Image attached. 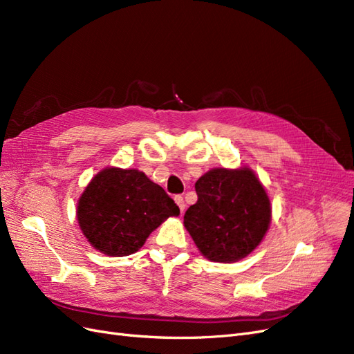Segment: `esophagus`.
<instances>
[{
	"label": "esophagus",
	"instance_id": "1",
	"mask_svg": "<svg viewBox=\"0 0 354 354\" xmlns=\"http://www.w3.org/2000/svg\"><path fill=\"white\" fill-rule=\"evenodd\" d=\"M174 201H176V203H177V205H178V208H180V211L181 212H183L185 211V199H183V196H181V195H177V196H174Z\"/></svg>",
	"mask_w": 354,
	"mask_h": 354
}]
</instances>
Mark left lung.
<instances>
[{"instance_id":"8db88e82","label":"left lung","mask_w":354,"mask_h":354,"mask_svg":"<svg viewBox=\"0 0 354 354\" xmlns=\"http://www.w3.org/2000/svg\"><path fill=\"white\" fill-rule=\"evenodd\" d=\"M198 201L185 227L211 261H238L255 250L269 229L270 201L250 168H214L195 185Z\"/></svg>"}]
</instances>
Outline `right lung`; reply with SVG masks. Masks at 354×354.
<instances>
[{
	"label": "right lung",
	"instance_id": "1",
	"mask_svg": "<svg viewBox=\"0 0 354 354\" xmlns=\"http://www.w3.org/2000/svg\"><path fill=\"white\" fill-rule=\"evenodd\" d=\"M180 208L159 185L137 169L106 168L85 187L78 223L88 242L103 254L125 257Z\"/></svg>",
	"mask_w": 354,
	"mask_h": 354
}]
</instances>
